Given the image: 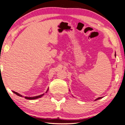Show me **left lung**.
Here are the masks:
<instances>
[{
    "instance_id": "1",
    "label": "left lung",
    "mask_w": 125,
    "mask_h": 125,
    "mask_svg": "<svg viewBox=\"0 0 125 125\" xmlns=\"http://www.w3.org/2000/svg\"><path fill=\"white\" fill-rule=\"evenodd\" d=\"M115 55H116V54H115ZM101 98H102V97H99V98H97L95 99V101H97V100H98V99H101Z\"/></svg>"
}]
</instances>
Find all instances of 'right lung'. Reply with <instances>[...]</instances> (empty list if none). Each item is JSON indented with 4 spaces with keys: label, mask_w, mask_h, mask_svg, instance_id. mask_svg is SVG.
I'll list each match as a JSON object with an SVG mask.
<instances>
[{
    "label": "right lung",
    "mask_w": 125,
    "mask_h": 125,
    "mask_svg": "<svg viewBox=\"0 0 125 125\" xmlns=\"http://www.w3.org/2000/svg\"><path fill=\"white\" fill-rule=\"evenodd\" d=\"M13 93L16 94H17V95H18V96H20V97H23V95H22L20 94H19V93H17V92H14V91H13ZM43 94H42V95H40L36 96V97H25L24 98H26V99H35L38 98H40V97H41L43 95Z\"/></svg>",
    "instance_id": "1"
}]
</instances>
